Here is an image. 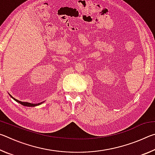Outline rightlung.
Here are the masks:
<instances>
[{"label":"right lung","mask_w":155,"mask_h":155,"mask_svg":"<svg viewBox=\"0 0 155 155\" xmlns=\"http://www.w3.org/2000/svg\"><path fill=\"white\" fill-rule=\"evenodd\" d=\"M9 96L12 97V98L14 99V100H15V101L16 102H18V103H19L20 104H22V105H24V106H26V107H35V106H38V105H40V104H42V103H38V104H33V103H26V102H22V101H18V100H17V99H15V98H14V97L13 96H12L11 95H10L9 94Z\"/></svg>","instance_id":"add662e5"}]
</instances>
